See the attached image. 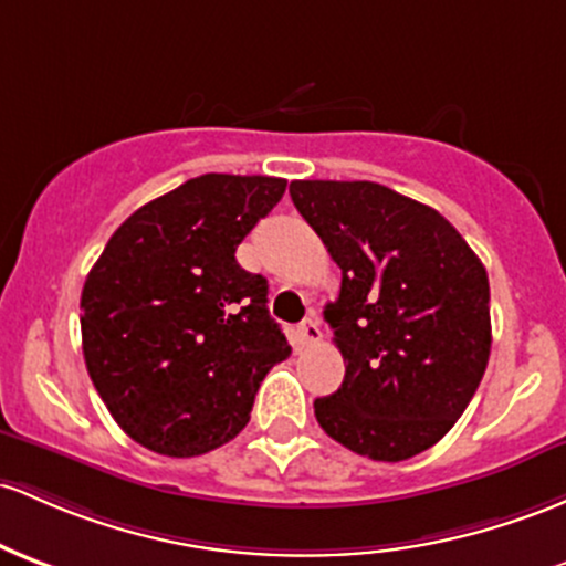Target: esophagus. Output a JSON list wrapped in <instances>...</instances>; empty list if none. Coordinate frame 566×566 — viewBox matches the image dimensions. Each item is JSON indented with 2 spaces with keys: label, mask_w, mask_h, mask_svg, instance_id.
I'll use <instances>...</instances> for the list:
<instances>
[{
  "label": "esophagus",
  "mask_w": 566,
  "mask_h": 566,
  "mask_svg": "<svg viewBox=\"0 0 566 566\" xmlns=\"http://www.w3.org/2000/svg\"><path fill=\"white\" fill-rule=\"evenodd\" d=\"M297 335H301V344L303 346H314L316 340L322 338V331H319V319L312 314L308 319L301 322V327H297Z\"/></svg>",
  "instance_id": "obj_1"
}]
</instances>
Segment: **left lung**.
Segmentation results:
<instances>
[{
    "label": "left lung",
    "instance_id": "8db88e82",
    "mask_svg": "<svg viewBox=\"0 0 566 566\" xmlns=\"http://www.w3.org/2000/svg\"><path fill=\"white\" fill-rule=\"evenodd\" d=\"M290 196L340 269L325 319L346 376L314 400L316 421L376 462L421 454L486 370V269L443 214L378 182L295 179Z\"/></svg>",
    "mask_w": 566,
    "mask_h": 566
}]
</instances>
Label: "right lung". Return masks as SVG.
<instances>
[{
  "instance_id": "obj_1",
  "label": "right lung",
  "mask_w": 566,
  "mask_h": 566,
  "mask_svg": "<svg viewBox=\"0 0 566 566\" xmlns=\"http://www.w3.org/2000/svg\"><path fill=\"white\" fill-rule=\"evenodd\" d=\"M287 179L203 174L128 217L80 297L83 354L112 419L145 449L198 457L247 427L260 381L290 357L269 282L235 247Z\"/></svg>"
}]
</instances>
